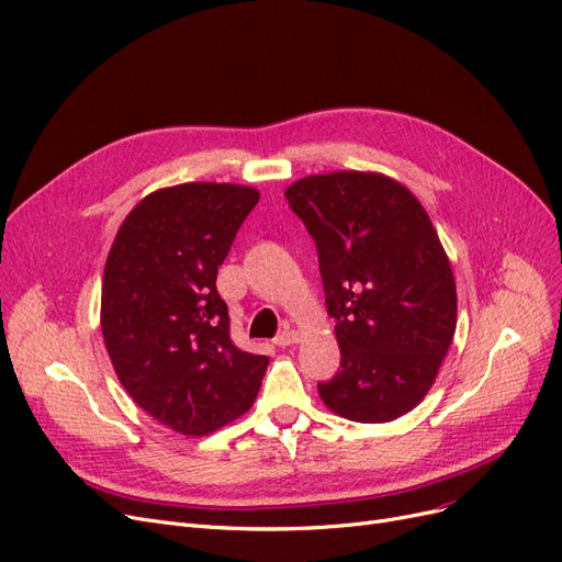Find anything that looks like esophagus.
<instances>
[{"label": "esophagus", "mask_w": 562, "mask_h": 562, "mask_svg": "<svg viewBox=\"0 0 562 562\" xmlns=\"http://www.w3.org/2000/svg\"><path fill=\"white\" fill-rule=\"evenodd\" d=\"M299 340V334H296V330L294 328H284V330H280V334L276 336V345L278 347H289V345H294Z\"/></svg>", "instance_id": "34e87169"}]
</instances>
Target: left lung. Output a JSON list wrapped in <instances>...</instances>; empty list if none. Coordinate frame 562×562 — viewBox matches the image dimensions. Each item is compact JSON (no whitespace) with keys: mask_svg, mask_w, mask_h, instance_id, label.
<instances>
[{"mask_svg":"<svg viewBox=\"0 0 562 562\" xmlns=\"http://www.w3.org/2000/svg\"><path fill=\"white\" fill-rule=\"evenodd\" d=\"M315 238L340 368L328 409L384 424L417 407L456 330V282L424 205L382 173L307 176L284 192Z\"/></svg>","mask_w":562,"mask_h":562,"instance_id":"left-lung-1","label":"left lung"}]
</instances>
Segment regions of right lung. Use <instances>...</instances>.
Wrapping results in <instances>:
<instances>
[{
	"label": "right lung",
	"instance_id": "add662e5",
	"mask_svg": "<svg viewBox=\"0 0 562 562\" xmlns=\"http://www.w3.org/2000/svg\"><path fill=\"white\" fill-rule=\"evenodd\" d=\"M259 192L184 182L124 217L103 268L101 334L120 384L153 419L207 435L252 407L268 357L238 349L217 268Z\"/></svg>",
	"mask_w": 562,
	"mask_h": 562
}]
</instances>
